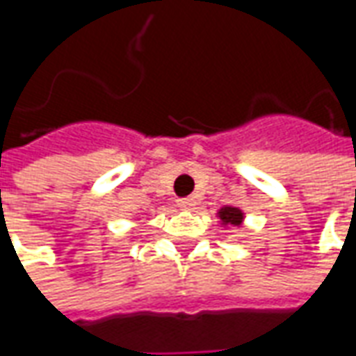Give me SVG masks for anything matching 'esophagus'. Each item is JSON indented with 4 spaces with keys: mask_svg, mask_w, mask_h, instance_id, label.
<instances>
[{
    "mask_svg": "<svg viewBox=\"0 0 356 356\" xmlns=\"http://www.w3.org/2000/svg\"><path fill=\"white\" fill-rule=\"evenodd\" d=\"M178 207H180L182 211H193V209H195V199L193 197L178 199Z\"/></svg>",
    "mask_w": 356,
    "mask_h": 356,
    "instance_id": "esophagus-1",
    "label": "esophagus"
}]
</instances>
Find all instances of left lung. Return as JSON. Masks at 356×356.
I'll list each match as a JSON object with an SVG mask.
<instances>
[{
	"label": "left lung",
	"mask_w": 356,
	"mask_h": 356,
	"mask_svg": "<svg viewBox=\"0 0 356 356\" xmlns=\"http://www.w3.org/2000/svg\"><path fill=\"white\" fill-rule=\"evenodd\" d=\"M218 216H220V222L224 226H239L243 222V213L239 211L238 207H222L218 211Z\"/></svg>",
	"instance_id": "8db88e82"
}]
</instances>
